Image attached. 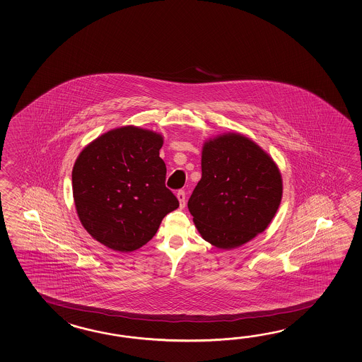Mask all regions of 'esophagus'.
Listing matches in <instances>:
<instances>
[{"label":"esophagus","instance_id":"obj_1","mask_svg":"<svg viewBox=\"0 0 362 362\" xmlns=\"http://www.w3.org/2000/svg\"><path fill=\"white\" fill-rule=\"evenodd\" d=\"M177 198L180 200V206H181V208H184L185 203H186V194H185L184 190H178Z\"/></svg>","mask_w":362,"mask_h":362}]
</instances>
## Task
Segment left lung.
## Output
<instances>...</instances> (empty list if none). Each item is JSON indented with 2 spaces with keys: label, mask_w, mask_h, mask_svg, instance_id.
Masks as SVG:
<instances>
[{
  "label": "left lung",
  "mask_w": 362,
  "mask_h": 362,
  "mask_svg": "<svg viewBox=\"0 0 362 362\" xmlns=\"http://www.w3.org/2000/svg\"><path fill=\"white\" fill-rule=\"evenodd\" d=\"M282 198V178L269 155L229 133L204 144L202 178L187 207L200 235L230 250L268 228Z\"/></svg>",
  "instance_id": "8db88e82"
}]
</instances>
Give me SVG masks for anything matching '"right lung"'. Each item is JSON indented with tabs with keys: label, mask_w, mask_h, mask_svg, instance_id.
I'll return each instance as SVG.
<instances>
[{
	"label": "right lung",
	"mask_w": 362,
	"mask_h": 362,
	"mask_svg": "<svg viewBox=\"0 0 362 362\" xmlns=\"http://www.w3.org/2000/svg\"><path fill=\"white\" fill-rule=\"evenodd\" d=\"M160 134L123 127L93 141L72 170L77 215L102 245L131 252L146 245L164 216L180 206L165 186Z\"/></svg>",
	"instance_id": "obj_1"
}]
</instances>
